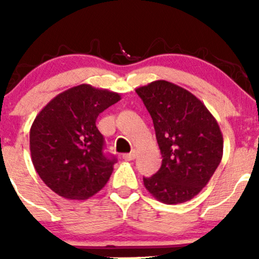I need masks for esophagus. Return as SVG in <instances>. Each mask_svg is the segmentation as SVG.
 Wrapping results in <instances>:
<instances>
[{
    "mask_svg": "<svg viewBox=\"0 0 259 259\" xmlns=\"http://www.w3.org/2000/svg\"><path fill=\"white\" fill-rule=\"evenodd\" d=\"M134 158H135V153L134 152L123 154V159H125V160H134Z\"/></svg>",
    "mask_w": 259,
    "mask_h": 259,
    "instance_id": "esophagus-1",
    "label": "esophagus"
}]
</instances>
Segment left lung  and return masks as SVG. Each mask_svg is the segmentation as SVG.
Here are the masks:
<instances>
[{
  "label": "left lung",
  "mask_w": 259,
  "mask_h": 259,
  "mask_svg": "<svg viewBox=\"0 0 259 259\" xmlns=\"http://www.w3.org/2000/svg\"><path fill=\"white\" fill-rule=\"evenodd\" d=\"M153 120L162 153L145 187L167 204L194 198L207 185L223 157V135L215 118L195 95L165 80L136 89Z\"/></svg>",
  "instance_id": "left-lung-1"
}]
</instances>
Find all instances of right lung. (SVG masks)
I'll list each match as a JSON object with an SVG mask.
<instances>
[{
	"mask_svg": "<svg viewBox=\"0 0 259 259\" xmlns=\"http://www.w3.org/2000/svg\"><path fill=\"white\" fill-rule=\"evenodd\" d=\"M120 95L81 84L57 95L41 109L30 129L31 160L53 192L86 200L109 180L117 158L103 152L96 119Z\"/></svg>",
	"mask_w": 259,
	"mask_h": 259,
	"instance_id": "add662e5",
	"label": "right lung"
}]
</instances>
